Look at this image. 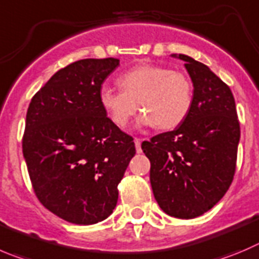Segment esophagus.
Instances as JSON below:
<instances>
[{
    "label": "esophagus",
    "mask_w": 259,
    "mask_h": 259,
    "mask_svg": "<svg viewBox=\"0 0 259 259\" xmlns=\"http://www.w3.org/2000/svg\"><path fill=\"white\" fill-rule=\"evenodd\" d=\"M135 145H136V151L139 152H141L142 150H141V139H135Z\"/></svg>",
    "instance_id": "1"
}]
</instances>
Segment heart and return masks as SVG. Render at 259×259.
Wrapping results in <instances>:
<instances>
[{"instance_id": "obj_1", "label": "heart", "mask_w": 259, "mask_h": 259, "mask_svg": "<svg viewBox=\"0 0 259 259\" xmlns=\"http://www.w3.org/2000/svg\"><path fill=\"white\" fill-rule=\"evenodd\" d=\"M120 90L102 88L99 100L117 127L124 128L137 112L140 123L170 130L181 124L193 104V85L186 73L156 65H141L118 77Z\"/></svg>"}]
</instances>
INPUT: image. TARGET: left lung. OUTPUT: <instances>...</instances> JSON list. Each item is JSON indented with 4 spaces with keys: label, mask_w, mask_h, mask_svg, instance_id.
I'll list each match as a JSON object with an SVG mask.
<instances>
[{
    "label": "left lung",
    "mask_w": 259,
    "mask_h": 259,
    "mask_svg": "<svg viewBox=\"0 0 259 259\" xmlns=\"http://www.w3.org/2000/svg\"><path fill=\"white\" fill-rule=\"evenodd\" d=\"M177 57L176 54H173ZM193 82V104L174 130L142 142L160 208L178 219L203 215L230 187L240 125L230 88L203 63L179 54Z\"/></svg>",
    "instance_id": "8db88e82"
}]
</instances>
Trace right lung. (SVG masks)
Wrapping results in <instances>:
<instances>
[{
  "instance_id": "1",
  "label": "right lung",
  "mask_w": 259,
  "mask_h": 259,
  "mask_svg": "<svg viewBox=\"0 0 259 259\" xmlns=\"http://www.w3.org/2000/svg\"><path fill=\"white\" fill-rule=\"evenodd\" d=\"M117 58L76 61L54 73L26 112L23 154L35 196L58 218L91 225L107 219L136 154L134 139L99 100Z\"/></svg>"
}]
</instances>
